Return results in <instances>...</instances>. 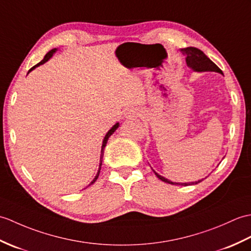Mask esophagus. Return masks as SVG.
Listing matches in <instances>:
<instances>
[{"instance_id": "obj_1", "label": "esophagus", "mask_w": 251, "mask_h": 251, "mask_svg": "<svg viewBox=\"0 0 251 251\" xmlns=\"http://www.w3.org/2000/svg\"><path fill=\"white\" fill-rule=\"evenodd\" d=\"M141 115V111L134 109V108H129L127 110L125 111V117L126 118H133V117H136V116H140Z\"/></svg>"}]
</instances>
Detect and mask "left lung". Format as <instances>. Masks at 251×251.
Masks as SVG:
<instances>
[{
	"mask_svg": "<svg viewBox=\"0 0 251 251\" xmlns=\"http://www.w3.org/2000/svg\"><path fill=\"white\" fill-rule=\"evenodd\" d=\"M181 51L186 54V62L189 68L192 69L194 72H217V73L224 74L222 71L217 66L213 61H211L207 55H206L202 50H200L196 47H187L185 49H181ZM153 171V170H152ZM153 173L159 179H161L164 182L171 183V185H181V186H189V185H197V183L201 182L203 179L192 182H173L169 179H166L163 176L159 175L158 173Z\"/></svg>",
	"mask_w": 251,
	"mask_h": 251,
	"instance_id": "left-lung-1",
	"label": "left lung"
}]
</instances>
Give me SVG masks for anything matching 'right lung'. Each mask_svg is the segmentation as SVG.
<instances>
[{"mask_svg":"<svg viewBox=\"0 0 251 251\" xmlns=\"http://www.w3.org/2000/svg\"><path fill=\"white\" fill-rule=\"evenodd\" d=\"M55 50H57V49H51V50H50V51L49 52H47L46 53V55H45V57H44V59L41 61V62L40 63H37L36 65H34V66H33V68L29 71V72H31L32 70H34L35 68H37V66H40L41 64H44V63H45V62H47V61L50 59V58H51L52 57V54L55 52ZM118 126H119V124H118V122H117V124L113 126V127H111V129L106 133V135H105V137H104V140H103V144H102V150H101V159H100V166H99V171H98V174H97V176L96 177H94V179L91 181V183H90V185H89V186H91L92 185V183H94V182H96L97 181V179H98V177H99V175H100V171H101V166H102V159H103V154H104V148H105V146H106V143H107V141H108V138H109V136L111 135V134H113V133L117 130V129H118Z\"/></svg>","mask_w":251,"mask_h":251,"instance_id":"right-lung-1","label":"right lung"}]
</instances>
